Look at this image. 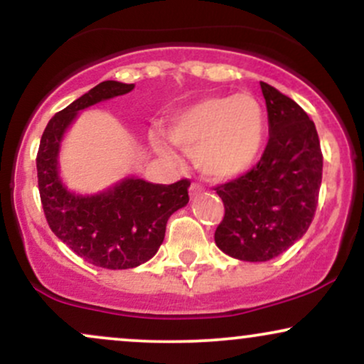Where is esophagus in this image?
<instances>
[{
    "label": "esophagus",
    "mask_w": 364,
    "mask_h": 364,
    "mask_svg": "<svg viewBox=\"0 0 364 364\" xmlns=\"http://www.w3.org/2000/svg\"><path fill=\"white\" fill-rule=\"evenodd\" d=\"M200 191H202V185H200V183H196V181L191 183V185H190V195L195 196V195H198Z\"/></svg>",
    "instance_id": "obj_1"
}]
</instances>
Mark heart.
I'll return each instance as SVG.
<instances>
[{"mask_svg": "<svg viewBox=\"0 0 364 364\" xmlns=\"http://www.w3.org/2000/svg\"><path fill=\"white\" fill-rule=\"evenodd\" d=\"M168 139L193 154L196 166L214 179H231L248 171L265 140L262 104L250 94L210 95L174 112ZM156 145L164 150L162 144Z\"/></svg>", "mask_w": 364, "mask_h": 364, "instance_id": "1", "label": "heart"}]
</instances>
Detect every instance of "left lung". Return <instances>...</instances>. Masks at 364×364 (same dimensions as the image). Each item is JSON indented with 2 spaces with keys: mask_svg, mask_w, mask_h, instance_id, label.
<instances>
[{
  "mask_svg": "<svg viewBox=\"0 0 364 364\" xmlns=\"http://www.w3.org/2000/svg\"><path fill=\"white\" fill-rule=\"evenodd\" d=\"M260 87L269 144L253 169L214 188L224 203L215 245L245 262L272 260L308 231L323 169L315 123L291 97L265 82Z\"/></svg>",
  "mask_w": 364,
  "mask_h": 364,
  "instance_id": "8db88e82",
  "label": "left lung"
}]
</instances>
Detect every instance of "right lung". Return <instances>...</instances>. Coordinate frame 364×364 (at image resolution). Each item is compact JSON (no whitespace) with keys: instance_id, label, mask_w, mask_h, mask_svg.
I'll use <instances>...</instances> for the list:
<instances>
[{"instance_id":"1","label":"right lung","mask_w":364,"mask_h":364,"mask_svg":"<svg viewBox=\"0 0 364 364\" xmlns=\"http://www.w3.org/2000/svg\"><path fill=\"white\" fill-rule=\"evenodd\" d=\"M133 83L101 82L49 119L37 152V185L46 220L51 231L78 257L102 269H133L157 253L168 219L185 207L188 179L173 185H154L128 178L104 193L80 196L58 178V152L63 133L78 111L128 94Z\"/></svg>"}]
</instances>
